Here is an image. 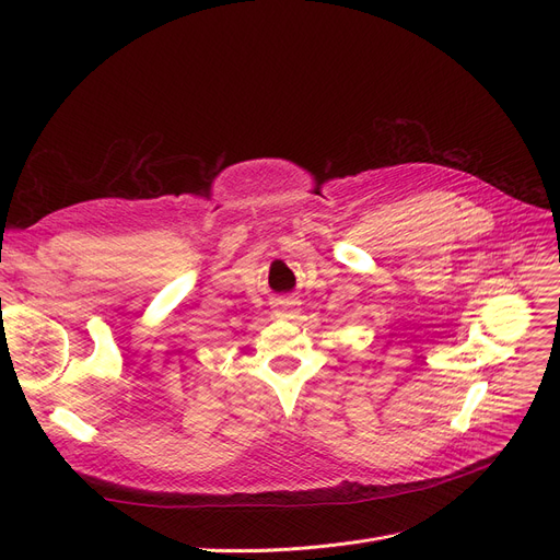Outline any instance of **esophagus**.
Here are the masks:
<instances>
[{"mask_svg": "<svg viewBox=\"0 0 560 560\" xmlns=\"http://www.w3.org/2000/svg\"><path fill=\"white\" fill-rule=\"evenodd\" d=\"M298 311H300V302L292 300L290 295H283L277 300V315L292 317V315H298Z\"/></svg>", "mask_w": 560, "mask_h": 560, "instance_id": "esophagus-1", "label": "esophagus"}]
</instances>
